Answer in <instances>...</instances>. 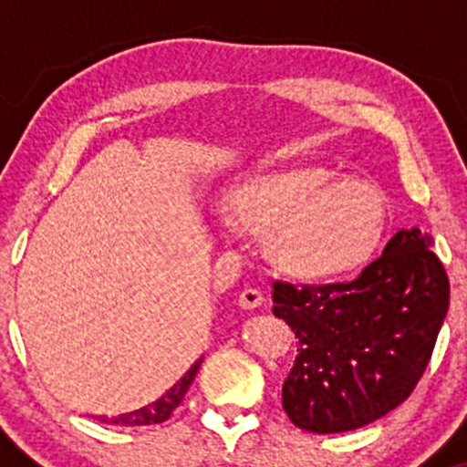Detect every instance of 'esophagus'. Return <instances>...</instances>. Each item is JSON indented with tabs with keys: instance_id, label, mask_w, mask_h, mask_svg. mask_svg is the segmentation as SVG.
<instances>
[{
	"instance_id": "esophagus-1",
	"label": "esophagus",
	"mask_w": 467,
	"mask_h": 467,
	"mask_svg": "<svg viewBox=\"0 0 467 467\" xmlns=\"http://www.w3.org/2000/svg\"><path fill=\"white\" fill-rule=\"evenodd\" d=\"M239 305L244 309L259 307V305H264V294H261L256 287H245L244 292L239 294Z\"/></svg>"
}]
</instances>
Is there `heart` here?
<instances>
[{
	"label": "heart",
	"mask_w": 467,
	"mask_h": 467,
	"mask_svg": "<svg viewBox=\"0 0 467 467\" xmlns=\"http://www.w3.org/2000/svg\"><path fill=\"white\" fill-rule=\"evenodd\" d=\"M389 197L373 182L336 178L320 164H294L239 182L230 219L264 237L267 261L303 281L347 275L371 259L389 228Z\"/></svg>",
	"instance_id": "obj_1"
}]
</instances>
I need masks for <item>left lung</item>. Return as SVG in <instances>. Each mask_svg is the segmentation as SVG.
Listing matches in <instances>:
<instances>
[{
  "mask_svg": "<svg viewBox=\"0 0 467 467\" xmlns=\"http://www.w3.org/2000/svg\"><path fill=\"white\" fill-rule=\"evenodd\" d=\"M272 303L298 345L283 410L294 426L331 435L379 420L412 393L448 314L450 285L431 234L410 228L353 281H276Z\"/></svg>",
  "mask_w": 467,
  "mask_h": 467,
  "instance_id": "left-lung-1",
  "label": "left lung"
}]
</instances>
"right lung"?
Here are the masks:
<instances>
[{"instance_id": "right-lung-1", "label": "right lung", "mask_w": 467, "mask_h": 467, "mask_svg": "<svg viewBox=\"0 0 467 467\" xmlns=\"http://www.w3.org/2000/svg\"><path fill=\"white\" fill-rule=\"evenodd\" d=\"M202 364V358L197 360L192 367L186 371L178 382L173 384L162 398H158L151 404L142 406V409L138 410H131V412H125V415H118V417H103L100 421H107V423H116V426H151V423H162L171 417V412L180 406V401L184 400L186 390H189L191 382L195 379V373L197 368H200Z\"/></svg>"}]
</instances>
